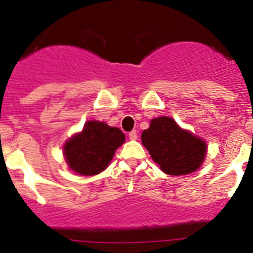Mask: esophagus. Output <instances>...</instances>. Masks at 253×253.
Returning a JSON list of instances; mask_svg holds the SVG:
<instances>
[{
    "instance_id": "1",
    "label": "esophagus",
    "mask_w": 253,
    "mask_h": 253,
    "mask_svg": "<svg viewBox=\"0 0 253 253\" xmlns=\"http://www.w3.org/2000/svg\"><path fill=\"white\" fill-rule=\"evenodd\" d=\"M128 137H129V140H132V141L137 140V132H136V131L129 132V133H128Z\"/></svg>"
}]
</instances>
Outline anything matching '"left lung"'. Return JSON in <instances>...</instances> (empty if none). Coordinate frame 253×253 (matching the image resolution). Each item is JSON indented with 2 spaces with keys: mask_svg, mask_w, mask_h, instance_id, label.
I'll use <instances>...</instances> for the list:
<instances>
[{
  "mask_svg": "<svg viewBox=\"0 0 253 253\" xmlns=\"http://www.w3.org/2000/svg\"><path fill=\"white\" fill-rule=\"evenodd\" d=\"M141 140L153 161L171 176L192 173L206 159V141L180 127L167 116L151 120L150 127L141 134Z\"/></svg>",
  "mask_w": 253,
  "mask_h": 253,
  "instance_id": "obj_1",
  "label": "left lung"
}]
</instances>
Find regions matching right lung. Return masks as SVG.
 Wrapping results in <instances>:
<instances>
[{"label":"right lung","instance_id":"add662e5","mask_svg":"<svg viewBox=\"0 0 253 253\" xmlns=\"http://www.w3.org/2000/svg\"><path fill=\"white\" fill-rule=\"evenodd\" d=\"M124 132L117 127L91 120L81 132L75 133L63 145L67 166L81 176H93L105 171L116 150L125 142Z\"/></svg>","mask_w":253,"mask_h":253}]
</instances>
